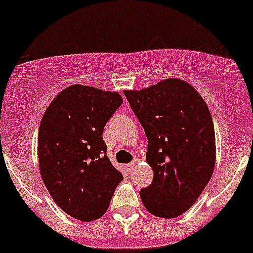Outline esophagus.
Segmentation results:
<instances>
[{"label":"esophagus","instance_id":"34e87169","mask_svg":"<svg viewBox=\"0 0 253 253\" xmlns=\"http://www.w3.org/2000/svg\"><path fill=\"white\" fill-rule=\"evenodd\" d=\"M137 163H138V162H137V160H133V162H132V163H129V164H126V167H125V168H126V170H127V171H128V172H131L132 170L134 169V165H136Z\"/></svg>","mask_w":253,"mask_h":253}]
</instances>
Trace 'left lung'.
<instances>
[{"label":"left lung","mask_w":253,"mask_h":253,"mask_svg":"<svg viewBox=\"0 0 253 253\" xmlns=\"http://www.w3.org/2000/svg\"><path fill=\"white\" fill-rule=\"evenodd\" d=\"M148 138L153 182L142 202L159 218H176L197 201L215 165L213 120L202 96L185 81L169 78L141 90H125Z\"/></svg>","instance_id":"obj_1"}]
</instances>
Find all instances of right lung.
Masks as SVG:
<instances>
[{
  "instance_id": "add662e5",
  "label": "right lung",
  "mask_w": 253,
  "mask_h": 253,
  "mask_svg": "<svg viewBox=\"0 0 253 253\" xmlns=\"http://www.w3.org/2000/svg\"><path fill=\"white\" fill-rule=\"evenodd\" d=\"M121 104L116 91L73 84L56 95L40 122L42 178L56 205L78 220L103 216L124 178L103 139L104 126Z\"/></svg>"
}]
</instances>
